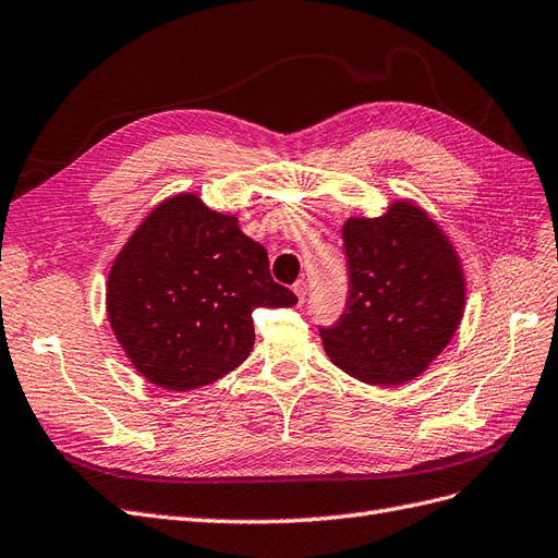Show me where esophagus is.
Listing matches in <instances>:
<instances>
[{
  "mask_svg": "<svg viewBox=\"0 0 558 558\" xmlns=\"http://www.w3.org/2000/svg\"><path fill=\"white\" fill-rule=\"evenodd\" d=\"M294 294H296V299H299V304H304V301H306V294H308V284H306V280H299V282L294 284Z\"/></svg>",
  "mask_w": 558,
  "mask_h": 558,
  "instance_id": "34e87169",
  "label": "esophagus"
}]
</instances>
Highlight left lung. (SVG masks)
<instances>
[{"instance_id":"left-lung-1","label":"left lung","mask_w":558,"mask_h":558,"mask_svg":"<svg viewBox=\"0 0 558 558\" xmlns=\"http://www.w3.org/2000/svg\"><path fill=\"white\" fill-rule=\"evenodd\" d=\"M348 304L320 329L325 353L369 386H404L433 364L465 313V274L449 235L421 205L392 201L378 217H348Z\"/></svg>"}]
</instances>
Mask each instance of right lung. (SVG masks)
<instances>
[{
	"instance_id": "right-lung-1",
	"label": "right lung",
	"mask_w": 558,
	"mask_h": 558,
	"mask_svg": "<svg viewBox=\"0 0 558 558\" xmlns=\"http://www.w3.org/2000/svg\"><path fill=\"white\" fill-rule=\"evenodd\" d=\"M296 296L270 278L264 245L198 194H174L142 219L107 278V317L149 384L189 392L247 360L254 308Z\"/></svg>"
}]
</instances>
